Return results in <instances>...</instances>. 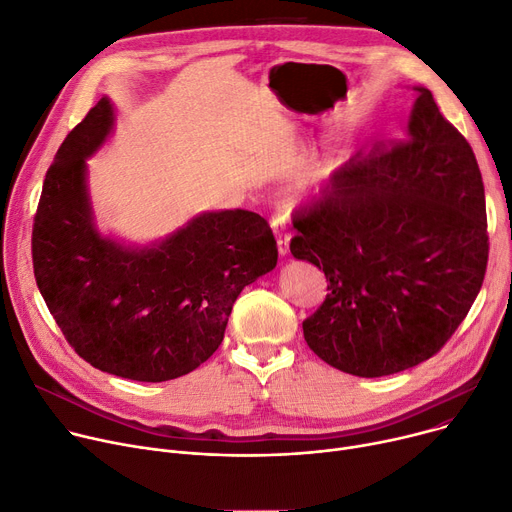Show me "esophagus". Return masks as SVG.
I'll return each mask as SVG.
<instances>
[{
  "instance_id": "34e87169",
  "label": "esophagus",
  "mask_w": 512,
  "mask_h": 512,
  "mask_svg": "<svg viewBox=\"0 0 512 512\" xmlns=\"http://www.w3.org/2000/svg\"><path fill=\"white\" fill-rule=\"evenodd\" d=\"M270 227H273V233L277 237V246H279V254L285 256L289 250V231L285 225V217L283 215H273L270 219Z\"/></svg>"
}]
</instances>
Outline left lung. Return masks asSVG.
Instances as JSON below:
<instances>
[{"label": "left lung", "instance_id": "8db88e82", "mask_svg": "<svg viewBox=\"0 0 512 512\" xmlns=\"http://www.w3.org/2000/svg\"><path fill=\"white\" fill-rule=\"evenodd\" d=\"M407 138L339 169L295 210L291 254L328 295L304 320L308 347L341 372L378 378L426 362L482 289L488 219L482 173L432 93L415 86Z\"/></svg>", "mask_w": 512, "mask_h": 512}]
</instances>
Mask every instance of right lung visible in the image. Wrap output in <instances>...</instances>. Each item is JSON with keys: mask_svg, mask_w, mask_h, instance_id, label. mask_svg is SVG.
<instances>
[{"mask_svg": "<svg viewBox=\"0 0 512 512\" xmlns=\"http://www.w3.org/2000/svg\"><path fill=\"white\" fill-rule=\"evenodd\" d=\"M113 130L103 97L66 136L45 175L33 268L66 341L90 366L138 382L190 374L225 335L237 295L277 266L268 223L250 210L202 213L153 246L95 227L86 159Z\"/></svg>", "mask_w": 512, "mask_h": 512, "instance_id": "right-lung-1", "label": "right lung"}]
</instances>
